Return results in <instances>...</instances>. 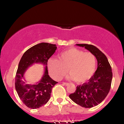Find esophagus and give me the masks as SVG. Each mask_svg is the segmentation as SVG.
Returning <instances> with one entry per match:
<instances>
[{
    "instance_id": "esophagus-1",
    "label": "esophagus",
    "mask_w": 124,
    "mask_h": 124,
    "mask_svg": "<svg viewBox=\"0 0 124 124\" xmlns=\"http://www.w3.org/2000/svg\"><path fill=\"white\" fill-rule=\"evenodd\" d=\"M63 83L64 85H65V86H68V85H69V83H66V82H63V83Z\"/></svg>"
}]
</instances>
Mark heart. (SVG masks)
I'll return each mask as SVG.
<instances>
[{
	"label": "heart",
	"mask_w": 124,
	"mask_h": 124,
	"mask_svg": "<svg viewBox=\"0 0 124 124\" xmlns=\"http://www.w3.org/2000/svg\"><path fill=\"white\" fill-rule=\"evenodd\" d=\"M96 58L93 54L76 48L62 51L58 55V60L51 58L47 66L51 76L59 80L66 75L69 69V78L78 83L89 80L96 69Z\"/></svg>",
	"instance_id": "heart-1"
}]
</instances>
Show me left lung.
<instances>
[{"instance_id":"obj_1","label":"left lung","mask_w":124,"mask_h":124,"mask_svg":"<svg viewBox=\"0 0 124 124\" xmlns=\"http://www.w3.org/2000/svg\"><path fill=\"white\" fill-rule=\"evenodd\" d=\"M76 45L85 47L95 55L97 69L87 83L77 86L69 97L79 106L92 108L101 103L109 93L112 78L111 67L106 55L95 46L86 44Z\"/></svg>"}]
</instances>
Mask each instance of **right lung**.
Wrapping results in <instances>:
<instances>
[{
  "instance_id": "add662e5",
  "label": "right lung",
  "mask_w": 124,
  "mask_h": 124,
  "mask_svg": "<svg viewBox=\"0 0 124 124\" xmlns=\"http://www.w3.org/2000/svg\"><path fill=\"white\" fill-rule=\"evenodd\" d=\"M57 46L55 44L42 42L27 50L21 57L15 78V87L20 99L27 107L38 108L49 101L52 88L58 83L48 75L47 62L55 53ZM41 63L45 65L42 79L35 85L26 83L23 74L27 68L33 63Z\"/></svg>"
}]
</instances>
